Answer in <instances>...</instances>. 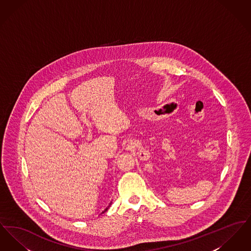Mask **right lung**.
<instances>
[{
    "label": "right lung",
    "instance_id": "add662e5",
    "mask_svg": "<svg viewBox=\"0 0 251 251\" xmlns=\"http://www.w3.org/2000/svg\"><path fill=\"white\" fill-rule=\"evenodd\" d=\"M111 204H112V202L109 203V205H108L107 208H106V209H105V210H104V211H103V212H102V213H101V214H104V213H105V212H106V211H107L108 209H109V207H110V206H111Z\"/></svg>",
    "mask_w": 251,
    "mask_h": 251
}]
</instances>
